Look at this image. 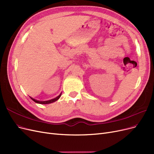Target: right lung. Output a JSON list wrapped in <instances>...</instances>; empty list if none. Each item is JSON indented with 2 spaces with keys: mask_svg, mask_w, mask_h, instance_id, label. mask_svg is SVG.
Here are the masks:
<instances>
[{
  "mask_svg": "<svg viewBox=\"0 0 154 154\" xmlns=\"http://www.w3.org/2000/svg\"><path fill=\"white\" fill-rule=\"evenodd\" d=\"M62 95V93L60 94L58 96L56 97L54 99H50V100H48V101H38V100H36V99H33L32 97H31V99L33 101H35V103H38V104H50V103H54L55 101H57V100L59 99V98Z\"/></svg>",
  "mask_w": 154,
  "mask_h": 154,
  "instance_id": "1",
  "label": "right lung"
}]
</instances>
